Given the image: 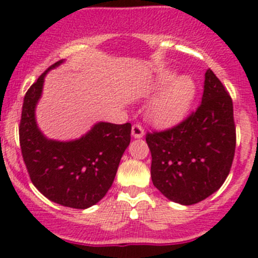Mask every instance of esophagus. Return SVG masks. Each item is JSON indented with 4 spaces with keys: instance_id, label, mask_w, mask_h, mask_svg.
<instances>
[{
    "instance_id": "esophagus-1",
    "label": "esophagus",
    "mask_w": 258,
    "mask_h": 258,
    "mask_svg": "<svg viewBox=\"0 0 258 258\" xmlns=\"http://www.w3.org/2000/svg\"><path fill=\"white\" fill-rule=\"evenodd\" d=\"M132 136H134L135 139H141V137H144L145 136L144 127H142L140 123L134 124V126H132Z\"/></svg>"
}]
</instances>
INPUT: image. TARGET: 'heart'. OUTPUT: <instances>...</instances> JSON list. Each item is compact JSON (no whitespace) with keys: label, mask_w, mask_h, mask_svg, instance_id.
<instances>
[{"label":"heart","mask_w":258,"mask_h":258,"mask_svg":"<svg viewBox=\"0 0 258 258\" xmlns=\"http://www.w3.org/2000/svg\"><path fill=\"white\" fill-rule=\"evenodd\" d=\"M152 90L162 91L151 103L153 119L161 124H172L188 112L196 95V83L191 77H177L176 72L167 71L156 79Z\"/></svg>","instance_id":"obj_1"}]
</instances>
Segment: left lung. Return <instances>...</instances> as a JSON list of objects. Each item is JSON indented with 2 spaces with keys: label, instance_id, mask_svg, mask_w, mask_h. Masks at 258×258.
Segmentation results:
<instances>
[{
  "label": "left lung",
  "instance_id": "8db88e82",
  "mask_svg": "<svg viewBox=\"0 0 258 258\" xmlns=\"http://www.w3.org/2000/svg\"><path fill=\"white\" fill-rule=\"evenodd\" d=\"M151 178L165 197L194 205L215 194L230 173L236 148L231 96L209 69L201 105L177 126L147 132Z\"/></svg>",
  "mask_w": 258,
  "mask_h": 258
}]
</instances>
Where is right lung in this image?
<instances>
[{
    "label": "right lung",
    "mask_w": 258,
    "mask_h": 258,
    "mask_svg": "<svg viewBox=\"0 0 258 258\" xmlns=\"http://www.w3.org/2000/svg\"><path fill=\"white\" fill-rule=\"evenodd\" d=\"M49 66L28 88L21 114L20 145L26 168L36 188L54 204L85 210L105 197L112 186L119 161L131 141V123L98 122L74 141H54L43 136L35 110Z\"/></svg>",
    "instance_id": "1"
}]
</instances>
